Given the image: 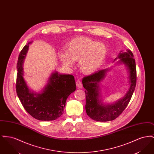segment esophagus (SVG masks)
<instances>
[{
    "label": "esophagus",
    "mask_w": 154,
    "mask_h": 154,
    "mask_svg": "<svg viewBox=\"0 0 154 154\" xmlns=\"http://www.w3.org/2000/svg\"><path fill=\"white\" fill-rule=\"evenodd\" d=\"M76 84V86L79 88H82V84L80 80H77L75 82Z\"/></svg>",
    "instance_id": "obj_1"
}]
</instances>
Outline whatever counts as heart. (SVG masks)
<instances>
[{"instance_id": "b5f03b06", "label": "heart", "mask_w": 154, "mask_h": 154, "mask_svg": "<svg viewBox=\"0 0 154 154\" xmlns=\"http://www.w3.org/2000/svg\"><path fill=\"white\" fill-rule=\"evenodd\" d=\"M105 45L88 37L72 40L67 45V51L60 52L59 58L63 65L73 66L74 61H79V68L84 74L96 72L102 65L106 57Z\"/></svg>"}]
</instances>
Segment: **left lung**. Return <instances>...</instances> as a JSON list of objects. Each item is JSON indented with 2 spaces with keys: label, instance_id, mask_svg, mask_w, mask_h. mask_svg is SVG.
<instances>
[{
  "label": "left lung",
  "instance_id": "left-lung-1",
  "mask_svg": "<svg viewBox=\"0 0 154 154\" xmlns=\"http://www.w3.org/2000/svg\"><path fill=\"white\" fill-rule=\"evenodd\" d=\"M118 58H120V61L125 64L129 70L131 86L124 97L115 104L104 106L99 100V83L103 79L107 70L97 71L82 79L83 87L86 89V112L89 117L96 121H110L118 117L127 107L135 89L137 73L133 53L131 50H127L126 52H120Z\"/></svg>",
  "mask_w": 154,
  "mask_h": 154
}]
</instances>
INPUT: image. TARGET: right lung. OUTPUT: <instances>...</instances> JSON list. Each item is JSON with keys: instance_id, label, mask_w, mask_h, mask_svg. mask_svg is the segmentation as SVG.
I'll use <instances>...</instances> for the list:
<instances>
[{"instance_id": "right-lung-1", "label": "right lung", "mask_w": 154, "mask_h": 154, "mask_svg": "<svg viewBox=\"0 0 154 154\" xmlns=\"http://www.w3.org/2000/svg\"><path fill=\"white\" fill-rule=\"evenodd\" d=\"M24 46L18 57L16 92L23 107L30 115L40 121H52L60 117L66 105L68 96L75 90L73 75L52 74L49 82L40 94L31 92L23 78L22 63L29 48Z\"/></svg>"}]
</instances>
